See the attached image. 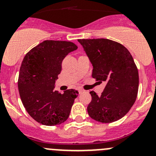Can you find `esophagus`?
I'll list each match as a JSON object with an SVG mask.
<instances>
[{
  "mask_svg": "<svg viewBox=\"0 0 156 156\" xmlns=\"http://www.w3.org/2000/svg\"><path fill=\"white\" fill-rule=\"evenodd\" d=\"M84 90H82V89H79L78 90V93H79V94H81V93H83L84 92Z\"/></svg>",
  "mask_w": 156,
  "mask_h": 156,
  "instance_id": "esophagus-1",
  "label": "esophagus"
}]
</instances>
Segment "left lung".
I'll use <instances>...</instances> for the list:
<instances>
[{
    "label": "left lung",
    "instance_id": "obj_1",
    "mask_svg": "<svg viewBox=\"0 0 156 156\" xmlns=\"http://www.w3.org/2000/svg\"><path fill=\"white\" fill-rule=\"evenodd\" d=\"M78 41L92 64L93 78L106 83L101 95L90 92V117L102 123L118 121L128 112L137 96L139 75L131 54L123 45L108 39Z\"/></svg>",
    "mask_w": 156,
    "mask_h": 156
}]
</instances>
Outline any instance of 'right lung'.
Listing matches in <instances>:
<instances>
[{
  "mask_svg": "<svg viewBox=\"0 0 156 156\" xmlns=\"http://www.w3.org/2000/svg\"><path fill=\"white\" fill-rule=\"evenodd\" d=\"M78 47L65 41H44L26 53L22 62L18 89L26 111L36 122L47 126L68 119L78 91L54 90L62 62Z\"/></svg>",
  "mask_w": 156,
  "mask_h": 156,
  "instance_id": "add662e5",
  "label": "right lung"
}]
</instances>
